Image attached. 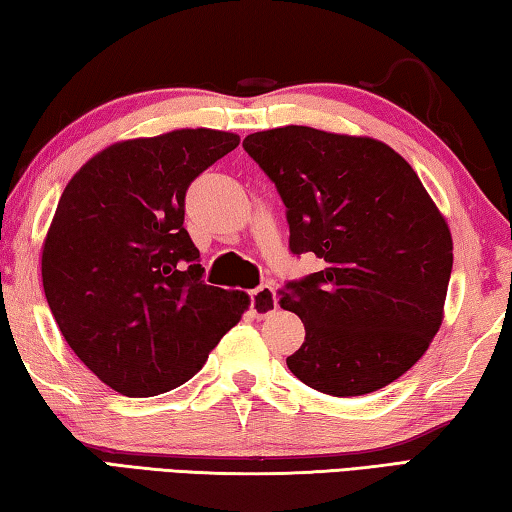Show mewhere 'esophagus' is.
Returning <instances> with one entry per match:
<instances>
[{
	"label": "esophagus",
	"mask_w": 512,
	"mask_h": 512,
	"mask_svg": "<svg viewBox=\"0 0 512 512\" xmlns=\"http://www.w3.org/2000/svg\"><path fill=\"white\" fill-rule=\"evenodd\" d=\"M275 307H277V296L271 284H262V287L250 291V311H253L257 318L268 316Z\"/></svg>",
	"instance_id": "34e87169"
}]
</instances>
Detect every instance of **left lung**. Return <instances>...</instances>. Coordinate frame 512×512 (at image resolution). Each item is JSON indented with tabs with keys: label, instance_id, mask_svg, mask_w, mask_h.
<instances>
[{
	"label": "left lung",
	"instance_id": "obj_1",
	"mask_svg": "<svg viewBox=\"0 0 512 512\" xmlns=\"http://www.w3.org/2000/svg\"><path fill=\"white\" fill-rule=\"evenodd\" d=\"M244 149L287 205L291 253L325 259L280 291L305 323L289 370L334 397L402 377L443 323L454 264L452 232L418 173L384 142L309 126L253 133Z\"/></svg>",
	"mask_w": 512,
	"mask_h": 512
}]
</instances>
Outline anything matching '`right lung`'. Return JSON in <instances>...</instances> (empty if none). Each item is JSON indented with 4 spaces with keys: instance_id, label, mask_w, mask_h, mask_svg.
I'll return each mask as SVG.
<instances>
[{
    "instance_id": "1",
    "label": "right lung",
    "mask_w": 512,
    "mask_h": 512,
    "mask_svg": "<svg viewBox=\"0 0 512 512\" xmlns=\"http://www.w3.org/2000/svg\"><path fill=\"white\" fill-rule=\"evenodd\" d=\"M239 135L180 128L117 142L69 180L42 246V287L69 348L103 384L153 397L192 379L250 305L205 284L185 230L196 176Z\"/></svg>"
}]
</instances>
